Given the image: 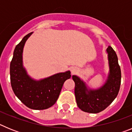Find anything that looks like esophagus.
I'll return each mask as SVG.
<instances>
[{
	"mask_svg": "<svg viewBox=\"0 0 132 132\" xmlns=\"http://www.w3.org/2000/svg\"><path fill=\"white\" fill-rule=\"evenodd\" d=\"M77 71V68L75 67H73L71 68V74H74Z\"/></svg>",
	"mask_w": 132,
	"mask_h": 132,
	"instance_id": "34e87169",
	"label": "esophagus"
}]
</instances>
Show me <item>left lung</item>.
<instances>
[{
    "mask_svg": "<svg viewBox=\"0 0 132 132\" xmlns=\"http://www.w3.org/2000/svg\"><path fill=\"white\" fill-rule=\"evenodd\" d=\"M108 62V76L105 82L97 88H91L77 75L72 78L75 84V94L77 106L85 112L96 114L102 111L114 101L121 83V70L116 52L112 47L106 49Z\"/></svg>",
    "mask_w": 132,
    "mask_h": 132,
    "instance_id": "left-lung-1",
    "label": "left lung"
}]
</instances>
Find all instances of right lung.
<instances>
[{
    "label": "right lung",
    "mask_w": 132,
    "mask_h": 132,
    "mask_svg": "<svg viewBox=\"0 0 132 132\" xmlns=\"http://www.w3.org/2000/svg\"><path fill=\"white\" fill-rule=\"evenodd\" d=\"M33 32L24 36L16 45L10 62V82L14 93L27 107L44 110L52 106L59 96L64 82L71 77L70 71L36 80L30 76L23 65V50Z\"/></svg>",
    "instance_id": "add662e5"
}]
</instances>
